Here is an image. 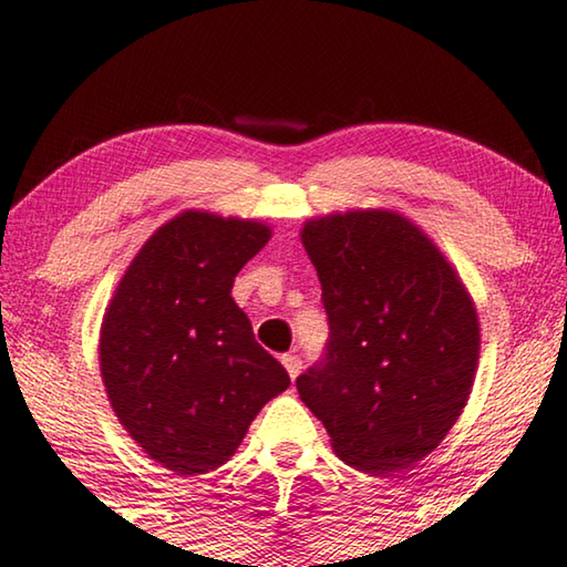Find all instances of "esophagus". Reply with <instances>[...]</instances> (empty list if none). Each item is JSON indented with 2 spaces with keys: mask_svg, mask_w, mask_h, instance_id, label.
Wrapping results in <instances>:
<instances>
[{
  "mask_svg": "<svg viewBox=\"0 0 567 567\" xmlns=\"http://www.w3.org/2000/svg\"><path fill=\"white\" fill-rule=\"evenodd\" d=\"M282 365L287 368V373H290V379L295 381L300 375V371H302V361H300V355H295V353H285L282 355Z\"/></svg>",
  "mask_w": 567,
  "mask_h": 567,
  "instance_id": "esophagus-1",
  "label": "esophagus"
}]
</instances>
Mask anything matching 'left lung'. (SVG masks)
I'll return each mask as SVG.
<instances>
[{
    "mask_svg": "<svg viewBox=\"0 0 567 567\" xmlns=\"http://www.w3.org/2000/svg\"><path fill=\"white\" fill-rule=\"evenodd\" d=\"M330 338L298 391L346 464L409 470L462 416L480 361V320L456 269L389 209L305 221Z\"/></svg>",
    "mask_w": 567,
    "mask_h": 567,
    "instance_id": "1",
    "label": "left lung"
}]
</instances>
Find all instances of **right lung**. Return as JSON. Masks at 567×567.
Returning a JSON list of instances; mask_svg holds the SVG:
<instances>
[{
	"label": "right lung",
	"mask_w": 567,
	"mask_h": 567,
	"mask_svg": "<svg viewBox=\"0 0 567 567\" xmlns=\"http://www.w3.org/2000/svg\"><path fill=\"white\" fill-rule=\"evenodd\" d=\"M272 229L188 209L158 227L125 269L101 326V375L115 416L176 474L214 472L251 419L290 385L231 300Z\"/></svg>",
	"instance_id": "right-lung-1"
}]
</instances>
